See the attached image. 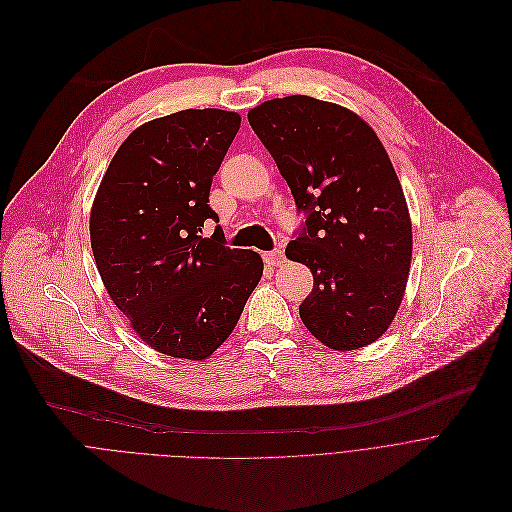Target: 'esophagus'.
Here are the masks:
<instances>
[{
	"mask_svg": "<svg viewBox=\"0 0 512 512\" xmlns=\"http://www.w3.org/2000/svg\"><path fill=\"white\" fill-rule=\"evenodd\" d=\"M264 262L268 264V266H280L282 262H284V252L282 250H272V252H264Z\"/></svg>",
	"mask_w": 512,
	"mask_h": 512,
	"instance_id": "esophagus-1",
	"label": "esophagus"
}]
</instances>
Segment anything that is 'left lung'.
<instances>
[{"label":"left lung","instance_id":"8db88e82","mask_svg":"<svg viewBox=\"0 0 512 512\" xmlns=\"http://www.w3.org/2000/svg\"><path fill=\"white\" fill-rule=\"evenodd\" d=\"M304 222L286 256L313 272L298 306L321 343L351 351L391 325L412 260V222L393 165L355 113L292 94L248 113Z\"/></svg>","mask_w":512,"mask_h":512}]
</instances>
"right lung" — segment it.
Here are the masks:
<instances>
[{
  "mask_svg": "<svg viewBox=\"0 0 512 512\" xmlns=\"http://www.w3.org/2000/svg\"><path fill=\"white\" fill-rule=\"evenodd\" d=\"M240 115L187 109L141 125L113 157L90 212V246L113 302L155 351L201 361L234 331L262 258L228 248L210 208Z\"/></svg>",
  "mask_w": 512,
  "mask_h": 512,
  "instance_id": "right-lung-1",
  "label": "right lung"
}]
</instances>
